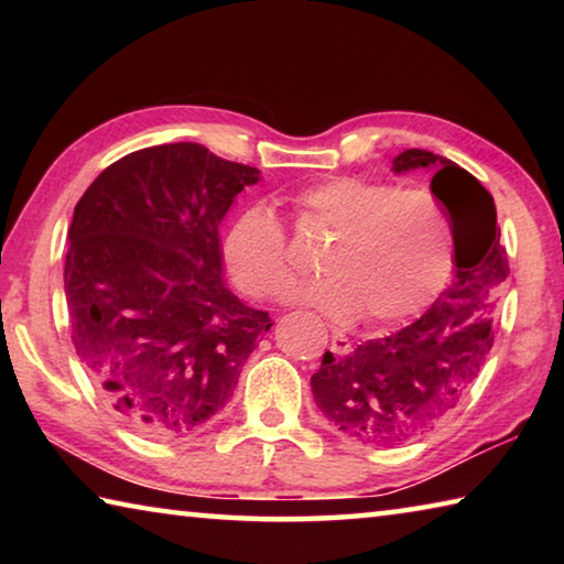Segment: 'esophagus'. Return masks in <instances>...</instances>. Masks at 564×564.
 I'll return each mask as SVG.
<instances>
[{
	"mask_svg": "<svg viewBox=\"0 0 564 564\" xmlns=\"http://www.w3.org/2000/svg\"><path fill=\"white\" fill-rule=\"evenodd\" d=\"M330 350L336 352V356H350L352 346H350V340L343 336V333H336V336L330 338Z\"/></svg>",
	"mask_w": 564,
	"mask_h": 564,
	"instance_id": "esophagus-1",
	"label": "esophagus"
}]
</instances>
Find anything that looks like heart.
Returning a JSON list of instances; mask_svg holds the SVG:
<instances>
[{
  "label": "heart",
  "instance_id": "obj_1",
  "mask_svg": "<svg viewBox=\"0 0 564 564\" xmlns=\"http://www.w3.org/2000/svg\"><path fill=\"white\" fill-rule=\"evenodd\" d=\"M293 206L336 238L321 256L326 279L295 283L285 299L330 321L362 316L368 328H393L423 311L451 275L453 228L427 191L330 176L295 191ZM224 256L238 289L256 299L279 293L293 273L289 236L265 206L234 218Z\"/></svg>",
  "mask_w": 564,
  "mask_h": 564
}]
</instances>
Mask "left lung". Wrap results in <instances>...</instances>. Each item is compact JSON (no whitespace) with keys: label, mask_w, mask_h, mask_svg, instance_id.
Returning a JSON list of instances; mask_svg holds the SVG:
<instances>
[{"label":"left lung","mask_w":564,"mask_h":564,"mask_svg":"<svg viewBox=\"0 0 564 564\" xmlns=\"http://www.w3.org/2000/svg\"><path fill=\"white\" fill-rule=\"evenodd\" d=\"M417 169L431 171L433 196L451 214L453 283L393 336L340 358L328 350L311 378L313 400L328 423L366 445L413 441L460 403L492 348V316L510 275L490 191L433 151L408 149L393 159L395 174Z\"/></svg>","instance_id":"obj_1"}]
</instances>
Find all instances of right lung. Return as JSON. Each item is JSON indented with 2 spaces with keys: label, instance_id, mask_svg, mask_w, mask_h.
<instances>
[{
  "label": "right lung",
  "instance_id": "1",
  "mask_svg": "<svg viewBox=\"0 0 564 564\" xmlns=\"http://www.w3.org/2000/svg\"><path fill=\"white\" fill-rule=\"evenodd\" d=\"M261 171L178 141L139 149L74 208L64 293L72 340L133 431L178 437L221 413L273 326L228 291L218 228Z\"/></svg>",
  "mask_w": 564,
  "mask_h": 564
}]
</instances>
